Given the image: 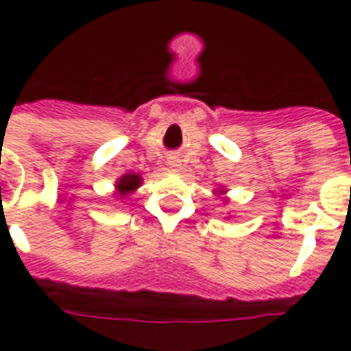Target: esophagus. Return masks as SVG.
<instances>
[{
	"mask_svg": "<svg viewBox=\"0 0 351 351\" xmlns=\"http://www.w3.org/2000/svg\"><path fill=\"white\" fill-rule=\"evenodd\" d=\"M167 164H169V167H171V169H178V167H180V160H176V158H171L169 162H167Z\"/></svg>",
	"mask_w": 351,
	"mask_h": 351,
	"instance_id": "1",
	"label": "esophagus"
}]
</instances>
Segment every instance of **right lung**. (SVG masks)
<instances>
[{
    "label": "right lung",
    "mask_w": 351,
    "mask_h": 351,
    "mask_svg": "<svg viewBox=\"0 0 351 351\" xmlns=\"http://www.w3.org/2000/svg\"><path fill=\"white\" fill-rule=\"evenodd\" d=\"M140 182H142V178H140L138 175L121 176L120 182H118V189H120L121 195H125V193L129 191H134V189L140 186Z\"/></svg>",
    "instance_id": "1"
}]
</instances>
